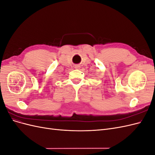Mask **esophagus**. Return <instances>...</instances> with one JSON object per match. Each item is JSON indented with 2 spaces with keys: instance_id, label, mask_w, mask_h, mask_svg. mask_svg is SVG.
<instances>
[{
  "instance_id": "34e87169",
  "label": "esophagus",
  "mask_w": 155,
  "mask_h": 155,
  "mask_svg": "<svg viewBox=\"0 0 155 155\" xmlns=\"http://www.w3.org/2000/svg\"><path fill=\"white\" fill-rule=\"evenodd\" d=\"M75 68H80V66H79V65H77V66H76V67H75Z\"/></svg>"
}]
</instances>
